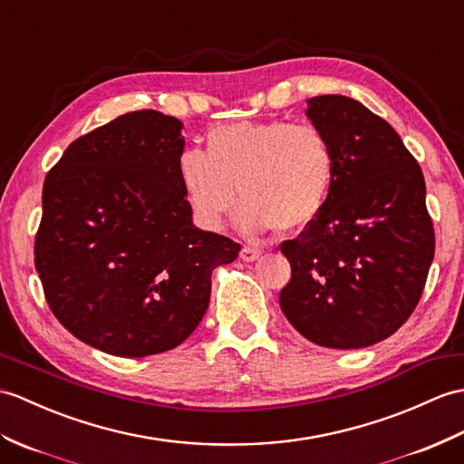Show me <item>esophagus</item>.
Segmentation results:
<instances>
[{
	"mask_svg": "<svg viewBox=\"0 0 464 464\" xmlns=\"http://www.w3.org/2000/svg\"><path fill=\"white\" fill-rule=\"evenodd\" d=\"M263 255V251L258 249V246H251V245H245L243 249H241V258L245 263H253V261H256L258 256Z\"/></svg>",
	"mask_w": 464,
	"mask_h": 464,
	"instance_id": "1",
	"label": "esophagus"
}]
</instances>
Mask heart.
<instances>
[{
  "label": "heart",
  "instance_id": "obj_1",
  "mask_svg": "<svg viewBox=\"0 0 464 464\" xmlns=\"http://www.w3.org/2000/svg\"><path fill=\"white\" fill-rule=\"evenodd\" d=\"M178 174L203 227L218 229L241 193V229L278 225L290 231L306 227L326 208L336 156L328 134L314 122L243 121L211 130L206 152L186 150Z\"/></svg>",
  "mask_w": 464,
  "mask_h": 464
}]
</instances>
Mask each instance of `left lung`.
Here are the masks:
<instances>
[{"label": "left lung", "mask_w": 464, "mask_h": 464, "mask_svg": "<svg viewBox=\"0 0 464 464\" xmlns=\"http://www.w3.org/2000/svg\"><path fill=\"white\" fill-rule=\"evenodd\" d=\"M306 116L328 134L336 176L318 218L281 243L293 276L278 300L306 340L365 348L400 330L423 295L435 256L423 171L358 101L314 96Z\"/></svg>", "instance_id": "1"}]
</instances>
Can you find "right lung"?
Returning a JSON list of instances; mask_svg holds the SVG:
<instances>
[{"label": "right lung", "mask_w": 464, "mask_h": 464, "mask_svg": "<svg viewBox=\"0 0 464 464\" xmlns=\"http://www.w3.org/2000/svg\"><path fill=\"white\" fill-rule=\"evenodd\" d=\"M183 124L134 111L74 140L43 183L35 268L74 338L121 358L179 346L206 314L215 266L241 245L191 223Z\"/></svg>", "instance_id": "right-lung-1"}]
</instances>
